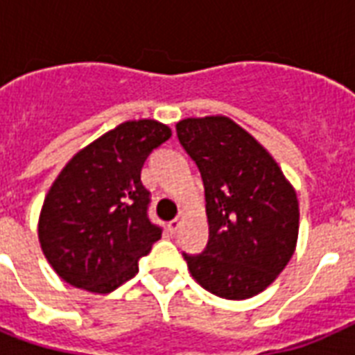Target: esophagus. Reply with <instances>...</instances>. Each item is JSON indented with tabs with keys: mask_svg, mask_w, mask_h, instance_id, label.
Here are the masks:
<instances>
[{
	"mask_svg": "<svg viewBox=\"0 0 355 355\" xmlns=\"http://www.w3.org/2000/svg\"><path fill=\"white\" fill-rule=\"evenodd\" d=\"M178 227H180V214H178V217H175V219L169 223V232L175 234L178 230Z\"/></svg>",
	"mask_w": 355,
	"mask_h": 355,
	"instance_id": "1",
	"label": "esophagus"
}]
</instances>
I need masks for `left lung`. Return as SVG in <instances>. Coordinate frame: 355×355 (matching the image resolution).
<instances>
[{"label": "left lung", "instance_id": "1", "mask_svg": "<svg viewBox=\"0 0 355 355\" xmlns=\"http://www.w3.org/2000/svg\"><path fill=\"white\" fill-rule=\"evenodd\" d=\"M177 136L199 167L210 227L202 254H182L189 272L217 297H254L295 252V188L263 145L227 116L182 119Z\"/></svg>", "mask_w": 355, "mask_h": 355}]
</instances>
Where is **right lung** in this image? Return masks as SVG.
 <instances>
[{
	"instance_id": "right-lung-1",
	"label": "right lung",
	"mask_w": 355,
	"mask_h": 355,
	"mask_svg": "<svg viewBox=\"0 0 355 355\" xmlns=\"http://www.w3.org/2000/svg\"><path fill=\"white\" fill-rule=\"evenodd\" d=\"M169 138L171 128L160 121H125L80 149L53 182L38 239L69 286L110 293L138 272V259L162 237L147 216L150 193L141 167Z\"/></svg>"
}]
</instances>
